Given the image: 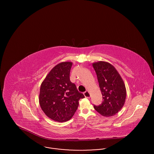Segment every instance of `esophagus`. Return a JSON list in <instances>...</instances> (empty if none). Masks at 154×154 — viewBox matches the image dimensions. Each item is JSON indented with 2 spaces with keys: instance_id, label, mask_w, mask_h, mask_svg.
I'll use <instances>...</instances> for the list:
<instances>
[{
  "instance_id": "obj_1",
  "label": "esophagus",
  "mask_w": 154,
  "mask_h": 154,
  "mask_svg": "<svg viewBox=\"0 0 154 154\" xmlns=\"http://www.w3.org/2000/svg\"><path fill=\"white\" fill-rule=\"evenodd\" d=\"M84 96L86 97V98H90V93L88 92V91H86V92H84Z\"/></svg>"
}]
</instances>
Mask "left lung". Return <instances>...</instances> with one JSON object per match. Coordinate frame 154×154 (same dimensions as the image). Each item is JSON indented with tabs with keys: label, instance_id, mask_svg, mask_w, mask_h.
<instances>
[{
	"label": "left lung",
	"instance_id": "left-lung-1",
	"mask_svg": "<svg viewBox=\"0 0 154 154\" xmlns=\"http://www.w3.org/2000/svg\"><path fill=\"white\" fill-rule=\"evenodd\" d=\"M102 94L103 101L94 109L104 117L116 115L124 105L126 90L124 82L116 69L110 63L99 61L92 63Z\"/></svg>",
	"mask_w": 154,
	"mask_h": 154
}]
</instances>
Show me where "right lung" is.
Segmentation results:
<instances>
[{
	"label": "right lung",
	"instance_id": "right-lung-1",
	"mask_svg": "<svg viewBox=\"0 0 154 154\" xmlns=\"http://www.w3.org/2000/svg\"><path fill=\"white\" fill-rule=\"evenodd\" d=\"M73 63L63 62L54 66L42 82L39 104L44 114L57 122H66L73 116L79 100L85 97L70 80Z\"/></svg>",
	"mask_w": 154,
	"mask_h": 154
}]
</instances>
